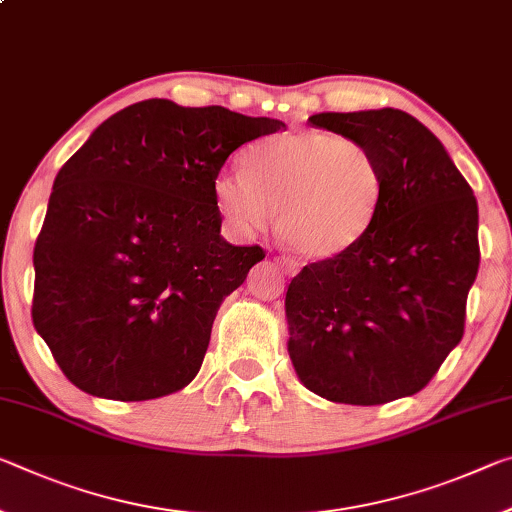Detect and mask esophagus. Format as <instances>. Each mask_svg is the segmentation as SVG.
Here are the masks:
<instances>
[{
  "label": "esophagus",
  "mask_w": 512,
  "mask_h": 512,
  "mask_svg": "<svg viewBox=\"0 0 512 512\" xmlns=\"http://www.w3.org/2000/svg\"><path fill=\"white\" fill-rule=\"evenodd\" d=\"M275 264L280 266L282 273H285V275H296V273H298V262H296V259H289V257H275Z\"/></svg>",
  "instance_id": "esophagus-1"
}]
</instances>
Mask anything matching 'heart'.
Wrapping results in <instances>:
<instances>
[{
	"mask_svg": "<svg viewBox=\"0 0 512 512\" xmlns=\"http://www.w3.org/2000/svg\"><path fill=\"white\" fill-rule=\"evenodd\" d=\"M216 205L243 234L278 230L300 255L328 259L358 243L383 198V168L367 143L319 129L275 134L243 157L241 175H221Z\"/></svg>",
	"mask_w": 512,
	"mask_h": 512,
	"instance_id": "heart-1",
	"label": "heart"
}]
</instances>
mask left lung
<instances>
[{"label": "left lung", "instance_id": "obj_1", "mask_svg": "<svg viewBox=\"0 0 512 512\" xmlns=\"http://www.w3.org/2000/svg\"><path fill=\"white\" fill-rule=\"evenodd\" d=\"M310 123L369 145L383 198L358 243L291 280V364L310 392L335 403L412 396L465 330L481 262L474 191L440 139L401 109L323 111Z\"/></svg>", "mask_w": 512, "mask_h": 512}]
</instances>
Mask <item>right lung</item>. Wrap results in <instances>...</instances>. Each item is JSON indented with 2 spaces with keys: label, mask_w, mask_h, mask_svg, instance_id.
Masks as SVG:
<instances>
[{
  "label": "right lung",
  "mask_w": 512,
  "mask_h": 512,
  "mask_svg": "<svg viewBox=\"0 0 512 512\" xmlns=\"http://www.w3.org/2000/svg\"><path fill=\"white\" fill-rule=\"evenodd\" d=\"M282 120L129 104L56 175L34 248V328L81 392L148 401L198 376L216 312L264 259L221 237L214 184Z\"/></svg>",
  "instance_id": "1"
}]
</instances>
